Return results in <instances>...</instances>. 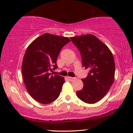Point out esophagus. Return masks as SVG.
<instances>
[{
    "label": "esophagus",
    "mask_w": 133,
    "mask_h": 133,
    "mask_svg": "<svg viewBox=\"0 0 133 133\" xmlns=\"http://www.w3.org/2000/svg\"><path fill=\"white\" fill-rule=\"evenodd\" d=\"M68 79L70 81H73L76 79L75 77H68Z\"/></svg>",
    "instance_id": "34e87169"
}]
</instances>
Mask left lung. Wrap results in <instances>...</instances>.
Returning <instances> with one entry per match:
<instances>
[{
    "instance_id": "1",
    "label": "left lung",
    "mask_w": 133,
    "mask_h": 133,
    "mask_svg": "<svg viewBox=\"0 0 133 133\" xmlns=\"http://www.w3.org/2000/svg\"><path fill=\"white\" fill-rule=\"evenodd\" d=\"M81 53L83 66L89 72L82 79L83 87L76 92L87 103H95L102 99L113 83L115 63L110 49L96 36L85 34L70 37Z\"/></svg>"
}]
</instances>
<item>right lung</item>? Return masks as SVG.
Listing matches in <instances>:
<instances>
[{"mask_svg":"<svg viewBox=\"0 0 133 133\" xmlns=\"http://www.w3.org/2000/svg\"><path fill=\"white\" fill-rule=\"evenodd\" d=\"M71 41L68 37L45 33L27 47L23 58L22 72L27 91L38 102L48 104L57 99L64 78L51 75L57 68V58L62 47Z\"/></svg>","mask_w":133,"mask_h":133,"instance_id":"1","label":"right lung"}]
</instances>
